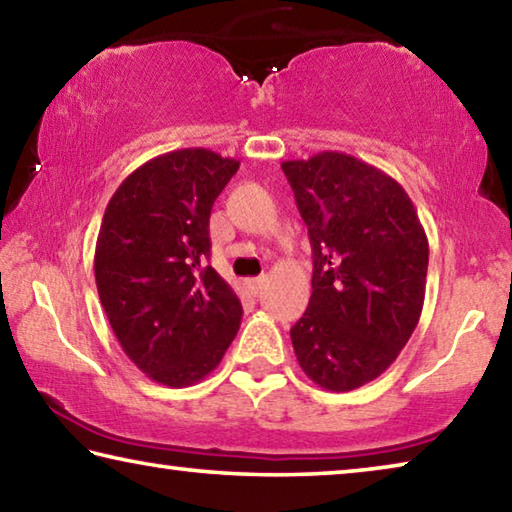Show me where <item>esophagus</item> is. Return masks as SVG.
<instances>
[{
	"label": "esophagus",
	"mask_w": 512,
	"mask_h": 512,
	"mask_svg": "<svg viewBox=\"0 0 512 512\" xmlns=\"http://www.w3.org/2000/svg\"><path fill=\"white\" fill-rule=\"evenodd\" d=\"M264 282H266V277H264V275H259V277H250V280H246V287H248V291H250V293H255V296H257V293L264 289Z\"/></svg>",
	"instance_id": "esophagus-1"
}]
</instances>
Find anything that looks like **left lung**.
Instances as JSON below:
<instances>
[{
  "label": "left lung",
  "instance_id": "8db88e82",
  "mask_svg": "<svg viewBox=\"0 0 512 512\" xmlns=\"http://www.w3.org/2000/svg\"><path fill=\"white\" fill-rule=\"evenodd\" d=\"M314 250L309 307L291 327L305 375L325 391L377 379L418 325L429 241L409 194L354 155L282 162Z\"/></svg>",
  "mask_w": 512,
  "mask_h": 512
}]
</instances>
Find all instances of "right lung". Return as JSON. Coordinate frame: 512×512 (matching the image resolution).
<instances>
[{
	"label": "right lung",
	"mask_w": 512,
	"mask_h": 512,
	"mask_svg": "<svg viewBox=\"0 0 512 512\" xmlns=\"http://www.w3.org/2000/svg\"><path fill=\"white\" fill-rule=\"evenodd\" d=\"M239 162L178 149L112 194L94 280L121 350L146 377L183 388L210 375L237 336L241 302L212 266L210 212Z\"/></svg>",
	"instance_id": "right-lung-1"
}]
</instances>
